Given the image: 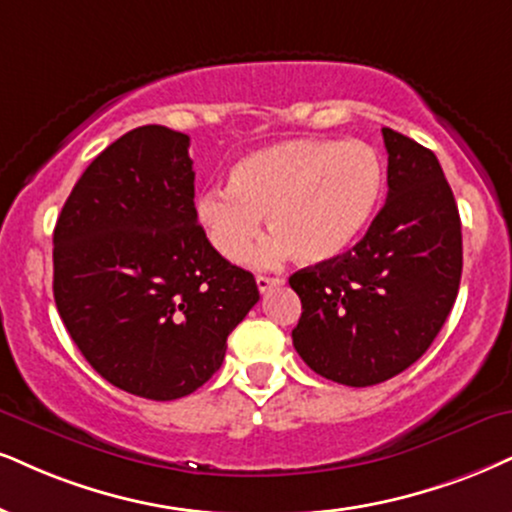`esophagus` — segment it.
Here are the masks:
<instances>
[{"label":"esophagus","mask_w":512,"mask_h":512,"mask_svg":"<svg viewBox=\"0 0 512 512\" xmlns=\"http://www.w3.org/2000/svg\"><path fill=\"white\" fill-rule=\"evenodd\" d=\"M280 277H268V275H258L256 277V285H258V292L261 294H266V292H270V287H275V285H280Z\"/></svg>","instance_id":"esophagus-1"}]
</instances>
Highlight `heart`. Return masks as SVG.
I'll list each match as a JSON object with an SVG mask.
<instances>
[{
	"mask_svg": "<svg viewBox=\"0 0 512 512\" xmlns=\"http://www.w3.org/2000/svg\"><path fill=\"white\" fill-rule=\"evenodd\" d=\"M382 187V161L370 144L292 140L239 159L227 187L199 194L194 216L208 244L230 263L251 254L263 216L275 235L258 251V263L289 254L325 263L361 237Z\"/></svg>",
	"mask_w": 512,
	"mask_h": 512,
	"instance_id": "1",
	"label": "heart"
}]
</instances>
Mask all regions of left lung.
Returning a JSON list of instances; mask_svg holds the SVG:
<instances>
[{
  "label": "left lung",
  "instance_id": "obj_1",
  "mask_svg": "<svg viewBox=\"0 0 512 512\" xmlns=\"http://www.w3.org/2000/svg\"><path fill=\"white\" fill-rule=\"evenodd\" d=\"M387 201L346 254L289 277L301 299L294 349L327 380L370 387L430 349L463 273L460 216L437 156L382 128Z\"/></svg>",
  "mask_w": 512,
  "mask_h": 512
}]
</instances>
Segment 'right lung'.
<instances>
[{"label": "right lung", "mask_w": 512, "mask_h": 512, "mask_svg": "<svg viewBox=\"0 0 512 512\" xmlns=\"http://www.w3.org/2000/svg\"><path fill=\"white\" fill-rule=\"evenodd\" d=\"M189 137L125 132L75 182L54 227V301L82 356L151 401L197 391L258 301L194 216Z\"/></svg>", "instance_id": "add662e5"}]
</instances>
